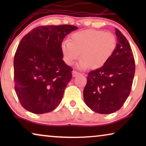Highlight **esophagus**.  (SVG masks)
<instances>
[{"label": "esophagus", "instance_id": "1", "mask_svg": "<svg viewBox=\"0 0 146 146\" xmlns=\"http://www.w3.org/2000/svg\"><path fill=\"white\" fill-rule=\"evenodd\" d=\"M79 74H80L78 73V72H76V71H73V72H72V76H73L74 77L77 76H78Z\"/></svg>", "mask_w": 146, "mask_h": 146}]
</instances>
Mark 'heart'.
<instances>
[{
	"label": "heart",
	"instance_id": "heart-1",
	"mask_svg": "<svg viewBox=\"0 0 146 146\" xmlns=\"http://www.w3.org/2000/svg\"><path fill=\"white\" fill-rule=\"evenodd\" d=\"M117 45L116 38L110 32L88 29L76 32L70 36V42L64 40L61 44L62 59L71 66L79 59L80 69L90 67L98 69L102 67L114 52Z\"/></svg>",
	"mask_w": 146,
	"mask_h": 146
}]
</instances>
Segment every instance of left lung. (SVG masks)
<instances>
[{"mask_svg": "<svg viewBox=\"0 0 146 146\" xmlns=\"http://www.w3.org/2000/svg\"><path fill=\"white\" fill-rule=\"evenodd\" d=\"M117 43L113 55L100 68L90 72L84 100L92 110L109 114L120 109L130 93L135 61L129 43L115 28Z\"/></svg>", "mask_w": 146, "mask_h": 146, "instance_id": "8db88e82", "label": "left lung"}]
</instances>
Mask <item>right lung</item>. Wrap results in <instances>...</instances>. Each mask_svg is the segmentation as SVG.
Wrapping results in <instances>:
<instances>
[{"label": "right lung", "instance_id": "1", "mask_svg": "<svg viewBox=\"0 0 146 146\" xmlns=\"http://www.w3.org/2000/svg\"><path fill=\"white\" fill-rule=\"evenodd\" d=\"M78 27L41 26L26 35L14 58L15 92L22 106L41 114L60 104L72 78V68L62 60L63 40Z\"/></svg>", "mask_w": 146, "mask_h": 146}]
</instances>
